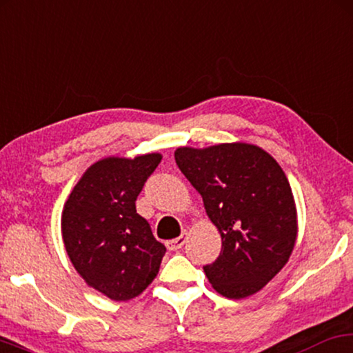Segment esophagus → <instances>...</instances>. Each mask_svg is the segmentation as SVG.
Here are the masks:
<instances>
[{"instance_id":"1","label":"esophagus","mask_w":353,"mask_h":353,"mask_svg":"<svg viewBox=\"0 0 353 353\" xmlns=\"http://www.w3.org/2000/svg\"><path fill=\"white\" fill-rule=\"evenodd\" d=\"M185 241H186V236L180 235L178 238H173V240H168L165 245H167L168 251H178L183 245H185Z\"/></svg>"}]
</instances>
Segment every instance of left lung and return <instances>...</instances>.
Wrapping results in <instances>:
<instances>
[{
  "instance_id": "8db88e82",
  "label": "left lung",
  "mask_w": 353,
  "mask_h": 353,
  "mask_svg": "<svg viewBox=\"0 0 353 353\" xmlns=\"http://www.w3.org/2000/svg\"><path fill=\"white\" fill-rule=\"evenodd\" d=\"M176 165L203 196L222 236V251L204 266L227 299L256 294L285 266L296 240L290 183L266 150L245 143L178 148Z\"/></svg>"
}]
</instances>
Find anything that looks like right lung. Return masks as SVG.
<instances>
[{"label": "right lung", "mask_w": 353, "mask_h": 353, "mask_svg": "<svg viewBox=\"0 0 353 353\" xmlns=\"http://www.w3.org/2000/svg\"><path fill=\"white\" fill-rule=\"evenodd\" d=\"M160 154L107 157L87 168L65 203L61 233L72 266L89 287L126 301L157 276L167 248L136 212Z\"/></svg>", "instance_id": "right-lung-1"}]
</instances>
